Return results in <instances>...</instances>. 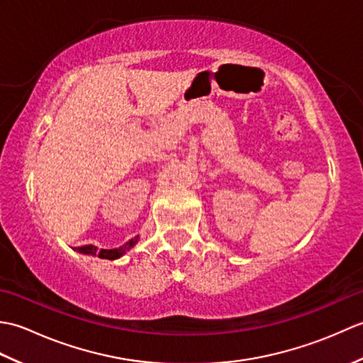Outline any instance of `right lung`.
<instances>
[{
	"instance_id": "1",
	"label": "right lung",
	"mask_w": 363,
	"mask_h": 363,
	"mask_svg": "<svg viewBox=\"0 0 363 363\" xmlns=\"http://www.w3.org/2000/svg\"><path fill=\"white\" fill-rule=\"evenodd\" d=\"M138 238L140 237H134L130 238L129 242H126L125 245L118 246V248H112V250H98V246L95 245H86V246H79V248H74V251H78L79 254H84V256H98L99 259H107V260H115V259H120L121 256H125V254L135 246V243L138 242Z\"/></svg>"
}]
</instances>
